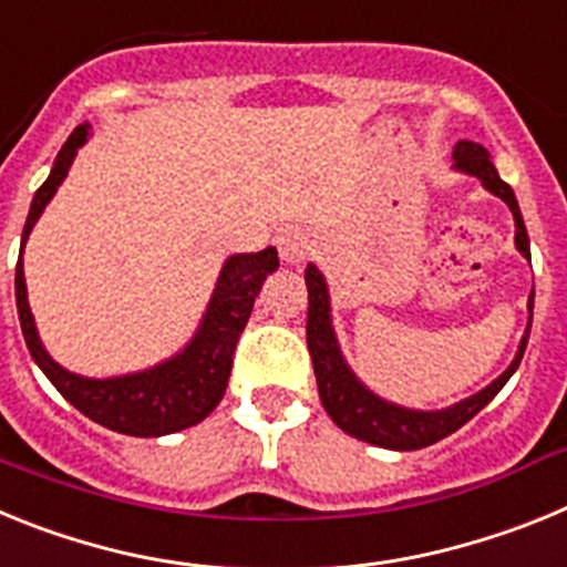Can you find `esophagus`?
<instances>
[{"instance_id":"34e87169","label":"esophagus","mask_w":567,"mask_h":567,"mask_svg":"<svg viewBox=\"0 0 567 567\" xmlns=\"http://www.w3.org/2000/svg\"><path fill=\"white\" fill-rule=\"evenodd\" d=\"M275 247H278L280 258L287 260V264H300V260L312 252V240L307 238V233H300L298 227H287L278 233Z\"/></svg>"}]
</instances>
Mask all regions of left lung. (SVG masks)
<instances>
[{
    "instance_id": "left-lung-1",
    "label": "left lung",
    "mask_w": 567,
    "mask_h": 567,
    "mask_svg": "<svg viewBox=\"0 0 567 567\" xmlns=\"http://www.w3.org/2000/svg\"><path fill=\"white\" fill-rule=\"evenodd\" d=\"M454 167L463 169L468 175H477L483 187L503 198L508 209L514 213V224H517V249L530 260L528 247V233H525L523 215H519L517 198L511 193L508 184L499 178L488 158V150L480 147L474 142H457L454 147ZM307 289H309V312H307V343L309 354H312L315 378H318V392L320 403L327 409L329 417L343 429L346 434L363 440V443L380 445V449H394V452H414V449H425V445L437 443V440L449 437L457 432L460 425L468 423L480 409L497 398V392L508 383V378L517 372L519 360L525 354L530 334V320L528 329L523 334L519 352L514 363L499 374L491 385H485L483 392L471 394L463 403L443 409V412H412V409H400V405L385 403L378 394H372L349 372L343 354L338 349V340L332 332V320H329V295H327V280L318 269L309 264L307 267ZM528 309L534 312V295L528 300Z\"/></svg>"
}]
</instances>
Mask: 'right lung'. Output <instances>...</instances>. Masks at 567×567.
I'll return each instance as SVG.
<instances>
[{
    "label": "right lung",
    "mask_w": 567,
    "mask_h": 567,
    "mask_svg": "<svg viewBox=\"0 0 567 567\" xmlns=\"http://www.w3.org/2000/svg\"><path fill=\"white\" fill-rule=\"evenodd\" d=\"M87 142V124H79L64 147L59 150L48 182L37 189L33 204H30L28 221L22 229V249L30 229L48 207L59 184L64 182L73 155ZM278 269V252L275 247L260 249V252L233 255L224 264L218 287L209 300L207 315H204L198 334L182 354H175L167 363L147 369L138 374H124V378L90 380L68 372L56 360L44 352L39 340L33 315L28 307V287H24L22 258L17 260V307L19 323H22L24 343L30 349V358L37 360L39 369L48 374V380L59 389L68 403H73L84 417L96 420L104 429H113L130 437H162V434L182 432L189 425H198L215 405L221 403L227 392L229 372H233V354L240 332L247 327L252 303L258 298L267 275Z\"/></svg>",
    "instance_id": "right-lung-1"
}]
</instances>
